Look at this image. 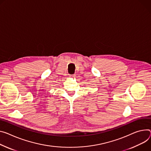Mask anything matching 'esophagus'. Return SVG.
Segmentation results:
<instances>
[{
  "mask_svg": "<svg viewBox=\"0 0 151 151\" xmlns=\"http://www.w3.org/2000/svg\"><path fill=\"white\" fill-rule=\"evenodd\" d=\"M70 77H73V78H74V77H75V75H73L72 76H70Z\"/></svg>",
  "mask_w": 151,
  "mask_h": 151,
  "instance_id": "1",
  "label": "esophagus"
}]
</instances>
